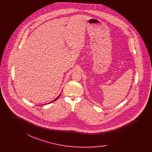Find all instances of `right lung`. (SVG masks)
Listing matches in <instances>:
<instances>
[{"label": "right lung", "mask_w": 152, "mask_h": 152, "mask_svg": "<svg viewBox=\"0 0 152 152\" xmlns=\"http://www.w3.org/2000/svg\"><path fill=\"white\" fill-rule=\"evenodd\" d=\"M60 95H59L58 96V97H57V98H56V99H55L54 100H53V101H51V102H50V103H51V102H53V101H56V100L58 99V97H60ZM47 104H48V103H47Z\"/></svg>", "instance_id": "1"}]
</instances>
